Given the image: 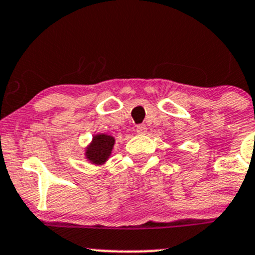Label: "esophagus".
I'll list each match as a JSON object with an SVG mask.
<instances>
[{"mask_svg": "<svg viewBox=\"0 0 255 255\" xmlns=\"http://www.w3.org/2000/svg\"><path fill=\"white\" fill-rule=\"evenodd\" d=\"M135 130H137L138 134H145L147 133V127H145L144 125H139L137 126V128H135Z\"/></svg>", "mask_w": 255, "mask_h": 255, "instance_id": "esophagus-1", "label": "esophagus"}]
</instances>
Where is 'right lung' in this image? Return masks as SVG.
Masks as SVG:
<instances>
[{"label": "right lung", "instance_id": "obj_1", "mask_svg": "<svg viewBox=\"0 0 255 255\" xmlns=\"http://www.w3.org/2000/svg\"><path fill=\"white\" fill-rule=\"evenodd\" d=\"M115 143L116 139L112 135L105 134V133L95 134L92 140L85 148V158L91 164L101 167L110 159Z\"/></svg>", "mask_w": 255, "mask_h": 255}]
</instances>
